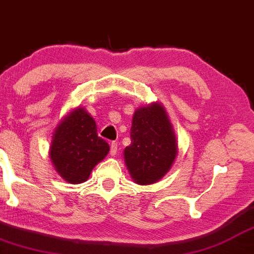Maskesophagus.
Listing matches in <instances>:
<instances>
[{"label":"esophagus","mask_w":254,"mask_h":254,"mask_svg":"<svg viewBox=\"0 0 254 254\" xmlns=\"http://www.w3.org/2000/svg\"><path fill=\"white\" fill-rule=\"evenodd\" d=\"M117 151H118V143L112 142L111 146H110V155H111V156H115V155L117 154Z\"/></svg>","instance_id":"obj_1"}]
</instances>
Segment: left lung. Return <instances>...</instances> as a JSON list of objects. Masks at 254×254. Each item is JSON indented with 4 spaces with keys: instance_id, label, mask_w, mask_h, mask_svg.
Wrapping results in <instances>:
<instances>
[{
    "instance_id": "left-lung-1",
    "label": "left lung",
    "mask_w": 254,
    "mask_h": 254,
    "mask_svg": "<svg viewBox=\"0 0 254 254\" xmlns=\"http://www.w3.org/2000/svg\"><path fill=\"white\" fill-rule=\"evenodd\" d=\"M130 138L131 144L123 154L133 182L146 186L163 179L172 169L179 146L169 116L160 102L135 110Z\"/></svg>"
}]
</instances>
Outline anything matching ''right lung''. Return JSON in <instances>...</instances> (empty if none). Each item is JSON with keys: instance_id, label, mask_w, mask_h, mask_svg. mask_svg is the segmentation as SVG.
Returning <instances> with one entry per match:
<instances>
[{"instance_id": "1", "label": "right lung", "mask_w": 254, "mask_h": 254, "mask_svg": "<svg viewBox=\"0 0 254 254\" xmlns=\"http://www.w3.org/2000/svg\"><path fill=\"white\" fill-rule=\"evenodd\" d=\"M110 146L97 133L96 121L81 106L67 112L53 131L50 157L57 173L71 185L87 181Z\"/></svg>"}]
</instances>
